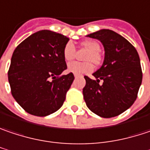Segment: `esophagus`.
<instances>
[{"instance_id":"1","label":"esophagus","mask_w":150,"mask_h":150,"mask_svg":"<svg viewBox=\"0 0 150 150\" xmlns=\"http://www.w3.org/2000/svg\"><path fill=\"white\" fill-rule=\"evenodd\" d=\"M79 77V75H75V78L76 79V78H78Z\"/></svg>"}]
</instances>
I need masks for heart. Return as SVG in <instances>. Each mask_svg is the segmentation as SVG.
Instances as JSON below:
<instances>
[{
	"label": "heart",
	"instance_id": "b5f03b06",
	"mask_svg": "<svg viewBox=\"0 0 150 150\" xmlns=\"http://www.w3.org/2000/svg\"><path fill=\"white\" fill-rule=\"evenodd\" d=\"M82 46L84 47L89 50V53L87 54L86 60L92 61L93 64L98 65L102 62L101 53L100 51V45L96 40H85L82 42ZM64 57L66 61L72 60L75 55V48L74 44L71 41L67 42L64 47ZM67 69L69 72L74 74V75H81L86 73H90L93 70V65L91 62H86V63H81V62H71L68 64Z\"/></svg>",
	"mask_w": 150,
	"mask_h": 150
}]
</instances>
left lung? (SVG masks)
Returning a JSON list of instances; mask_svg holds the SVG:
<instances>
[{
	"mask_svg": "<svg viewBox=\"0 0 150 150\" xmlns=\"http://www.w3.org/2000/svg\"><path fill=\"white\" fill-rule=\"evenodd\" d=\"M87 36L100 40L105 53L103 65L93 74L96 80L85 76L84 100L89 110L101 117L117 116L129 109L137 97L143 79L138 53L115 31L100 30Z\"/></svg>",
	"mask_w": 150,
	"mask_h": 150,
	"instance_id": "1",
	"label": "left lung"
}]
</instances>
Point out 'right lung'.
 <instances>
[{
  "instance_id": "right-lung-1",
  "label": "right lung",
  "mask_w": 150,
  "mask_h": 150,
  "mask_svg": "<svg viewBox=\"0 0 150 150\" xmlns=\"http://www.w3.org/2000/svg\"><path fill=\"white\" fill-rule=\"evenodd\" d=\"M69 38L51 30L32 34L14 50L8 70L11 93L29 114L47 116L58 110L75 77L67 69L64 47Z\"/></svg>"
}]
</instances>
